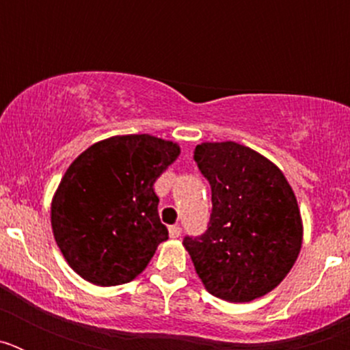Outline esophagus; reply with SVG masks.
I'll return each instance as SVG.
<instances>
[{"label": "esophagus", "instance_id": "obj_1", "mask_svg": "<svg viewBox=\"0 0 350 350\" xmlns=\"http://www.w3.org/2000/svg\"><path fill=\"white\" fill-rule=\"evenodd\" d=\"M180 228H178V226H170L168 228V234H170V238H178L180 237Z\"/></svg>", "mask_w": 350, "mask_h": 350}]
</instances>
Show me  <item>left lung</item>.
Returning <instances> with one entry per match:
<instances>
[{"instance_id":"obj_1","label":"left lung","mask_w":350,"mask_h":350,"mask_svg":"<svg viewBox=\"0 0 350 350\" xmlns=\"http://www.w3.org/2000/svg\"><path fill=\"white\" fill-rule=\"evenodd\" d=\"M194 159L212 187L208 230L184 240L198 277L210 295L226 301L268 295L301 250L295 191L279 166L237 142H203Z\"/></svg>"}]
</instances>
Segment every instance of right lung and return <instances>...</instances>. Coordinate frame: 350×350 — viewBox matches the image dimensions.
Listing matches in <instances>:
<instances>
[{
  "label": "right lung",
  "instance_id": "right-lung-1",
  "mask_svg": "<svg viewBox=\"0 0 350 350\" xmlns=\"http://www.w3.org/2000/svg\"><path fill=\"white\" fill-rule=\"evenodd\" d=\"M180 154L177 142L117 135L96 142L61 178L51 203L55 243L94 286L131 282L168 240L154 182Z\"/></svg>",
  "mask_w": 350,
  "mask_h": 350
}]
</instances>
